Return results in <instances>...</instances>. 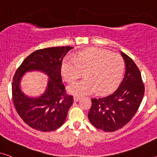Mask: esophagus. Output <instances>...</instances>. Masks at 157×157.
Segmentation results:
<instances>
[{
	"mask_svg": "<svg viewBox=\"0 0 157 157\" xmlns=\"http://www.w3.org/2000/svg\"><path fill=\"white\" fill-rule=\"evenodd\" d=\"M73 99H74V101H78L79 99H80V97H79V96H75L73 97Z\"/></svg>",
	"mask_w": 157,
	"mask_h": 157,
	"instance_id": "esophagus-1",
	"label": "esophagus"
}]
</instances>
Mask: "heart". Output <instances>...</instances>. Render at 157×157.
Instances as JSON below:
<instances>
[{
	"mask_svg": "<svg viewBox=\"0 0 157 157\" xmlns=\"http://www.w3.org/2000/svg\"><path fill=\"white\" fill-rule=\"evenodd\" d=\"M125 63L117 53L100 48H91L79 52L74 58L67 56L61 63V74L67 82H74L85 71V79L70 85L68 92L85 95L97 90L105 93L111 90L121 80Z\"/></svg>",
	"mask_w": 157,
	"mask_h": 157,
	"instance_id": "b5f03b06",
	"label": "heart"
}]
</instances>
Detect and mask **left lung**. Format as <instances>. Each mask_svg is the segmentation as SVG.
<instances>
[{"mask_svg": "<svg viewBox=\"0 0 157 157\" xmlns=\"http://www.w3.org/2000/svg\"><path fill=\"white\" fill-rule=\"evenodd\" d=\"M125 64L122 82L113 93L92 99L88 118L95 128L113 132L123 128L132 119L143 99L144 86L141 73L134 61L121 51Z\"/></svg>", "mask_w": 157, "mask_h": 157, "instance_id": "1", "label": "left lung"}]
</instances>
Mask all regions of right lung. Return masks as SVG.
I'll return each mask as SVG.
<instances>
[{"label": "right lung", "mask_w": 157, "mask_h": 157, "mask_svg": "<svg viewBox=\"0 0 157 157\" xmlns=\"http://www.w3.org/2000/svg\"><path fill=\"white\" fill-rule=\"evenodd\" d=\"M73 47L62 46L39 49L24 60L16 71L12 83L13 99L16 111L28 125L42 132H49L64 123L73 103L72 96L65 94L62 83V60ZM39 71L48 76V86L39 97H29L22 92L20 83L27 71Z\"/></svg>", "instance_id": "1"}]
</instances>
